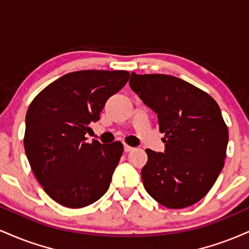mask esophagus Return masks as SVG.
<instances>
[{"mask_svg":"<svg viewBox=\"0 0 249 249\" xmlns=\"http://www.w3.org/2000/svg\"><path fill=\"white\" fill-rule=\"evenodd\" d=\"M132 150H133V147H131V146H128V145L124 144V151H125V152H131Z\"/></svg>","mask_w":249,"mask_h":249,"instance_id":"34e87169","label":"esophagus"}]
</instances>
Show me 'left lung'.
Instances as JSON below:
<instances>
[{"instance_id": "obj_1", "label": "left lung", "mask_w": 249, "mask_h": 249, "mask_svg": "<svg viewBox=\"0 0 249 249\" xmlns=\"http://www.w3.org/2000/svg\"><path fill=\"white\" fill-rule=\"evenodd\" d=\"M130 87L158 116L165 151L147 148L145 190L162 206L185 208L208 193L225 165L228 128L205 91L168 75L131 73Z\"/></svg>"}]
</instances>
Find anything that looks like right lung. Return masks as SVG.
<instances>
[{
    "mask_svg": "<svg viewBox=\"0 0 249 249\" xmlns=\"http://www.w3.org/2000/svg\"><path fill=\"white\" fill-rule=\"evenodd\" d=\"M124 70H82L44 88L25 117L24 150L45 193L62 206L82 208L108 190L123 144L87 142L111 96L126 84Z\"/></svg>",
    "mask_w": 249,
    "mask_h": 249,
    "instance_id": "1",
    "label": "right lung"
}]
</instances>
